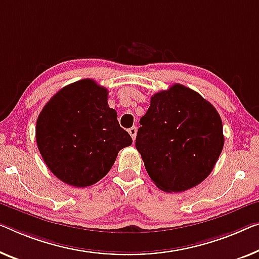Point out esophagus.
Segmentation results:
<instances>
[{
	"label": "esophagus",
	"instance_id": "obj_1",
	"mask_svg": "<svg viewBox=\"0 0 259 259\" xmlns=\"http://www.w3.org/2000/svg\"><path fill=\"white\" fill-rule=\"evenodd\" d=\"M128 133H129V135L131 136V138H133V140L135 141V138H136V135H137V128H136V126H133V128H130L128 130Z\"/></svg>",
	"mask_w": 259,
	"mask_h": 259
}]
</instances>
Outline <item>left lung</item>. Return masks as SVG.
<instances>
[{"label": "left lung", "mask_w": 259, "mask_h": 259, "mask_svg": "<svg viewBox=\"0 0 259 259\" xmlns=\"http://www.w3.org/2000/svg\"><path fill=\"white\" fill-rule=\"evenodd\" d=\"M136 149L164 192L195 187L213 171L225 144L221 117L199 93L180 83L151 96Z\"/></svg>", "instance_id": "left-lung-1"}]
</instances>
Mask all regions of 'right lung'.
Segmentation results:
<instances>
[{
    "label": "right lung",
    "instance_id": "1",
    "mask_svg": "<svg viewBox=\"0 0 259 259\" xmlns=\"http://www.w3.org/2000/svg\"><path fill=\"white\" fill-rule=\"evenodd\" d=\"M36 141L50 171L74 187L101 180L119 150L133 144L108 106L107 88L92 79L67 84L52 96L37 118Z\"/></svg>",
    "mask_w": 259,
    "mask_h": 259
}]
</instances>
